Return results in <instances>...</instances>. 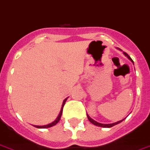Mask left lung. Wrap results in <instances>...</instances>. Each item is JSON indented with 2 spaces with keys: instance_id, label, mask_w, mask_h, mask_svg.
Masks as SVG:
<instances>
[{
  "instance_id": "left-lung-1",
  "label": "left lung",
  "mask_w": 150,
  "mask_h": 150,
  "mask_svg": "<svg viewBox=\"0 0 150 150\" xmlns=\"http://www.w3.org/2000/svg\"><path fill=\"white\" fill-rule=\"evenodd\" d=\"M123 53H124V54H125V55L127 56V58H129V59L130 61H132V62H133V61L132 60V58H130L129 56L128 55L127 53H126V52H123ZM87 116H88V120H89L90 122H92V124H94V125H96V126H100V127H103V128H110V127H112L113 126H115V125H117V124L120 123V122H121L122 121V120H123V119H122V120H120V121L116 122H115V123H111V124H102V123H99V122H96V121H95V120H93V119H91V118H90L89 116H88V115H87Z\"/></svg>"
}]
</instances>
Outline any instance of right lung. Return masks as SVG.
I'll return each instance as SVG.
<instances>
[{
	"instance_id": "1",
	"label": "right lung",
	"mask_w": 150,
	"mask_h": 150,
	"mask_svg": "<svg viewBox=\"0 0 150 150\" xmlns=\"http://www.w3.org/2000/svg\"><path fill=\"white\" fill-rule=\"evenodd\" d=\"M67 98H65L64 100V102H63V104H62V109H61V112L60 113H59V115H58V118L54 120L53 122H52V123L48 124V125H46V126H34L36 128H39V129H45V128H49V127H52V126H54V125H56V124L58 123V122H59V120H60L61 119V116H62V110H63V107H64V103H65V102H66Z\"/></svg>"
}]
</instances>
